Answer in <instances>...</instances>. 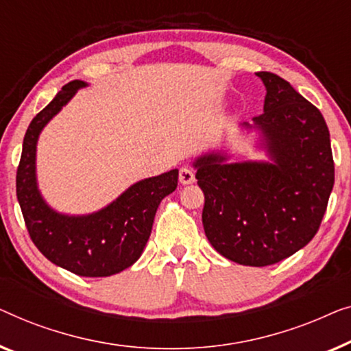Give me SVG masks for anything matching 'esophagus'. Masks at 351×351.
<instances>
[{
  "label": "esophagus",
  "instance_id": "34e87169",
  "mask_svg": "<svg viewBox=\"0 0 351 351\" xmlns=\"http://www.w3.org/2000/svg\"><path fill=\"white\" fill-rule=\"evenodd\" d=\"M195 181V175L194 171L191 169H187V167H182L180 170V182L181 184H192V182Z\"/></svg>",
  "mask_w": 351,
  "mask_h": 351
}]
</instances>
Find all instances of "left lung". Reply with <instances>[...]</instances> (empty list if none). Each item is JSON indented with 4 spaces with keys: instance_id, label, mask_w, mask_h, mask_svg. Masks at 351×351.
Here are the masks:
<instances>
[{
    "instance_id": "8db88e82",
    "label": "left lung",
    "mask_w": 351,
    "mask_h": 351,
    "mask_svg": "<svg viewBox=\"0 0 351 351\" xmlns=\"http://www.w3.org/2000/svg\"><path fill=\"white\" fill-rule=\"evenodd\" d=\"M264 112L253 117L267 162L227 164L221 152L197 157L205 194V235L229 261L251 267L280 263L304 248L322 224L334 186L329 130L317 106L283 77L256 73Z\"/></svg>"
}]
</instances>
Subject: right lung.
Wrapping results in <instances>:
<instances>
[{"instance_id": "obj_1", "label": "right lung", "mask_w": 351, "mask_h": 351, "mask_svg": "<svg viewBox=\"0 0 351 351\" xmlns=\"http://www.w3.org/2000/svg\"><path fill=\"white\" fill-rule=\"evenodd\" d=\"M84 81H71L39 111L23 138L17 169V200L36 248L58 267L81 276H110L136 263L151 235L156 211L178 186V170L135 182L100 211L84 216L57 213L36 182V143L49 121L71 100Z\"/></svg>"}]
</instances>
